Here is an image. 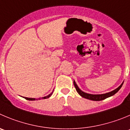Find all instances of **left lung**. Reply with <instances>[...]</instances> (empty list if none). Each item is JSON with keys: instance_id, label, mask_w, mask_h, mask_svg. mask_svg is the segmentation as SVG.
Wrapping results in <instances>:
<instances>
[{"instance_id": "8db88e82", "label": "left lung", "mask_w": 130, "mask_h": 130, "mask_svg": "<svg viewBox=\"0 0 130 130\" xmlns=\"http://www.w3.org/2000/svg\"><path fill=\"white\" fill-rule=\"evenodd\" d=\"M74 86H75V89H76V91H77V93L81 96L83 98H85L86 99H89V100H93V101H100V100H103L104 99H107L108 97H110L111 96L114 95V94L117 93L119 89H121V88L123 86V83L118 87V88H116L114 90L112 91L111 92H109V93H105V94H88V93H84V92L82 91L79 88V87L77 86V85L76 84L74 80Z\"/></svg>"}]
</instances>
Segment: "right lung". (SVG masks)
Segmentation results:
<instances>
[{
    "label": "right lung",
    "instance_id": "right-lung-1",
    "mask_svg": "<svg viewBox=\"0 0 130 130\" xmlns=\"http://www.w3.org/2000/svg\"><path fill=\"white\" fill-rule=\"evenodd\" d=\"M53 91H54V90H53ZM53 91L52 92V93H50V94H49V95H47V96H44V97H42V98H40V99H30V98H26V97H24V98H25V99H26V100H40V99H48L49 97H50L51 96V94H53Z\"/></svg>",
    "mask_w": 130,
    "mask_h": 130
}]
</instances>
